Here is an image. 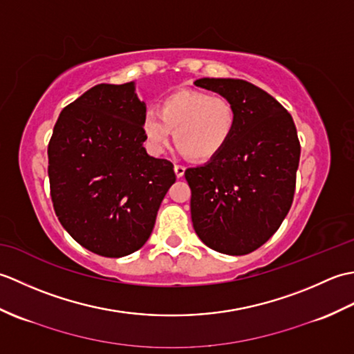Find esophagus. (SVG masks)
<instances>
[{"mask_svg": "<svg viewBox=\"0 0 354 354\" xmlns=\"http://www.w3.org/2000/svg\"><path fill=\"white\" fill-rule=\"evenodd\" d=\"M184 171H185V167L181 164H175V173L178 178H183L184 176Z\"/></svg>", "mask_w": 354, "mask_h": 354, "instance_id": "esophagus-1", "label": "esophagus"}]
</instances>
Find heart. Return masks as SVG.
I'll use <instances>...</instances> for the list:
<instances>
[{
  "label": "heart",
  "mask_w": 354,
  "mask_h": 354,
  "mask_svg": "<svg viewBox=\"0 0 354 354\" xmlns=\"http://www.w3.org/2000/svg\"><path fill=\"white\" fill-rule=\"evenodd\" d=\"M236 123V106L227 97L184 89L165 97L160 111H146L142 132L150 149L161 153L175 131V145L184 155L207 161L228 145Z\"/></svg>",
  "instance_id": "obj_1"
}]
</instances>
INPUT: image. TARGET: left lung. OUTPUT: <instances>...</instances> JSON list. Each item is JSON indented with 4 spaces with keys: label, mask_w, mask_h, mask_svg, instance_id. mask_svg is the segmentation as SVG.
I'll return each instance as SVG.
<instances>
[{
    "label": "left lung",
    "mask_w": 354,
    "mask_h": 354,
    "mask_svg": "<svg viewBox=\"0 0 354 354\" xmlns=\"http://www.w3.org/2000/svg\"><path fill=\"white\" fill-rule=\"evenodd\" d=\"M194 85L230 99L237 123L219 153L185 170L193 228L214 251L250 254L290 209L301 153L297 127L272 95L250 82L205 77Z\"/></svg>",
    "instance_id": "obj_1"
}]
</instances>
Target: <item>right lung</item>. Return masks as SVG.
<instances>
[{"instance_id":"obj_1","label":"right lung","mask_w":354,"mask_h":354,"mask_svg":"<svg viewBox=\"0 0 354 354\" xmlns=\"http://www.w3.org/2000/svg\"><path fill=\"white\" fill-rule=\"evenodd\" d=\"M145 114L135 82L95 85L62 109L48 142L57 219L77 243L103 257H123L147 242L176 181L173 164L142 147Z\"/></svg>"}]
</instances>
